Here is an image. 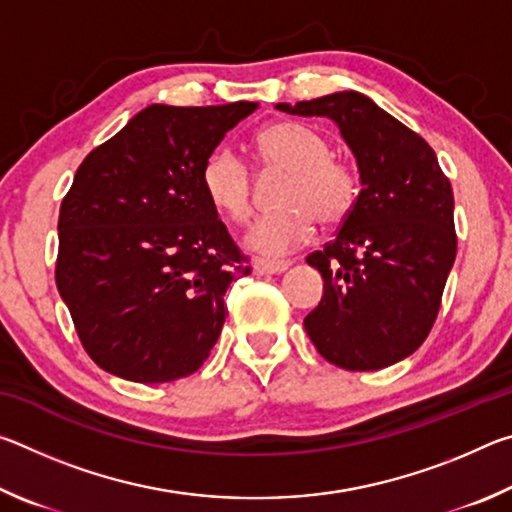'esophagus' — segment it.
I'll return each instance as SVG.
<instances>
[{"label":"esophagus","mask_w":512,"mask_h":512,"mask_svg":"<svg viewBox=\"0 0 512 512\" xmlns=\"http://www.w3.org/2000/svg\"><path fill=\"white\" fill-rule=\"evenodd\" d=\"M291 266V262H273V259H255V273L257 275H277L284 273Z\"/></svg>","instance_id":"esophagus-1"}]
</instances>
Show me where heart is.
<instances>
[{"label":"heart","instance_id":"1","mask_svg":"<svg viewBox=\"0 0 512 512\" xmlns=\"http://www.w3.org/2000/svg\"><path fill=\"white\" fill-rule=\"evenodd\" d=\"M266 173H287L277 194L280 212L259 219L246 235V246L262 255H287L314 237L316 221L334 228L348 219L357 203V176L348 164L332 158V149L314 128L296 121H275L255 137ZM207 201L232 223L253 214V176L237 153L221 149L203 167Z\"/></svg>","mask_w":512,"mask_h":512}]
</instances>
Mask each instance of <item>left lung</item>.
<instances>
[{
	"mask_svg": "<svg viewBox=\"0 0 512 512\" xmlns=\"http://www.w3.org/2000/svg\"><path fill=\"white\" fill-rule=\"evenodd\" d=\"M339 126L357 160L361 192L339 235L307 264L323 298L305 329L320 357L343 370H379L427 339L456 259L454 192L436 153L366 94L343 90L277 103Z\"/></svg>",
	"mask_w": 512,
	"mask_h": 512,
	"instance_id": "obj_1",
	"label": "left lung"
}]
</instances>
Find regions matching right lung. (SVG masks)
<instances>
[{"label": "right lung", "instance_id": "1", "mask_svg": "<svg viewBox=\"0 0 512 512\" xmlns=\"http://www.w3.org/2000/svg\"><path fill=\"white\" fill-rule=\"evenodd\" d=\"M255 101L153 103L94 149L58 219L56 287L85 352L110 375H192L219 339L246 257L207 201L203 167Z\"/></svg>", "mask_w": 512, "mask_h": 512}]
</instances>
